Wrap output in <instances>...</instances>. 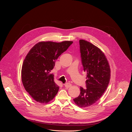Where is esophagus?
<instances>
[{"label": "esophagus", "instance_id": "esophagus-1", "mask_svg": "<svg viewBox=\"0 0 132 132\" xmlns=\"http://www.w3.org/2000/svg\"><path fill=\"white\" fill-rule=\"evenodd\" d=\"M64 86L67 87V88H69V87L71 86V84L70 83H66L64 84Z\"/></svg>", "mask_w": 132, "mask_h": 132}]
</instances>
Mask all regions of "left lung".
Returning a JSON list of instances; mask_svg holds the SVG:
<instances>
[{"instance_id": "left-lung-1", "label": "left lung", "mask_w": 132, "mask_h": 132, "mask_svg": "<svg viewBox=\"0 0 132 132\" xmlns=\"http://www.w3.org/2000/svg\"><path fill=\"white\" fill-rule=\"evenodd\" d=\"M82 64L87 73L86 89L80 87V94L73 99L80 107H90L98 100L105 93L110 82L111 69L103 52L91 43L79 40Z\"/></svg>"}]
</instances>
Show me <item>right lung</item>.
<instances>
[{
    "label": "right lung",
    "instance_id": "right-lung-1",
    "mask_svg": "<svg viewBox=\"0 0 132 132\" xmlns=\"http://www.w3.org/2000/svg\"><path fill=\"white\" fill-rule=\"evenodd\" d=\"M73 41H42L30 50L23 61L21 80L26 91L36 101L47 103L58 93L59 86L51 74L55 62Z\"/></svg>",
    "mask_w": 132,
    "mask_h": 132
}]
</instances>
